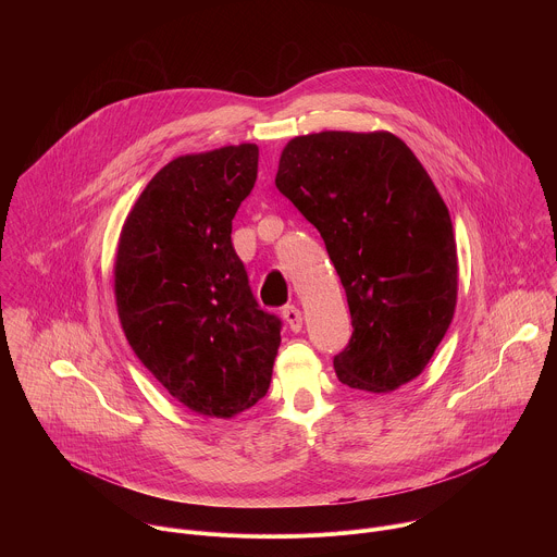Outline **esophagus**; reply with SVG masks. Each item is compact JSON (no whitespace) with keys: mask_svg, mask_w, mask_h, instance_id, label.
<instances>
[{"mask_svg":"<svg viewBox=\"0 0 557 557\" xmlns=\"http://www.w3.org/2000/svg\"><path fill=\"white\" fill-rule=\"evenodd\" d=\"M282 314H284V321L288 323V327H290L293 332H299V330H301L304 319H301V312H299L297 306H286V308L282 310Z\"/></svg>","mask_w":557,"mask_h":557,"instance_id":"34e87169","label":"esophagus"}]
</instances>
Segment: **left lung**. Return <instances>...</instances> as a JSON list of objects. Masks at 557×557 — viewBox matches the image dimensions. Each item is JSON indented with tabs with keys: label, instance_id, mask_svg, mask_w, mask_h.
Masks as SVG:
<instances>
[{
	"label": "left lung",
	"instance_id": "1",
	"mask_svg": "<svg viewBox=\"0 0 557 557\" xmlns=\"http://www.w3.org/2000/svg\"><path fill=\"white\" fill-rule=\"evenodd\" d=\"M275 186L319 230L347 293L354 334L334 356L338 380L391 393L421 375L456 312L458 253L412 149L391 132L297 136Z\"/></svg>",
	"mask_w": 557,
	"mask_h": 557
}]
</instances>
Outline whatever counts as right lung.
Wrapping results in <instances>:
<instances>
[{
	"label": "right lung",
	"mask_w": 557,
	"mask_h": 557,
	"mask_svg": "<svg viewBox=\"0 0 557 557\" xmlns=\"http://www.w3.org/2000/svg\"><path fill=\"white\" fill-rule=\"evenodd\" d=\"M258 177V147L230 145L162 166L127 214L114 297L125 338L188 410L230 419L269 391L282 321L264 312L232 245Z\"/></svg>",
	"instance_id": "1"
}]
</instances>
